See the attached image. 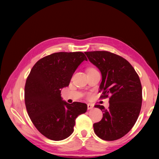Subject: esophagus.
<instances>
[{
	"mask_svg": "<svg viewBox=\"0 0 159 159\" xmlns=\"http://www.w3.org/2000/svg\"><path fill=\"white\" fill-rule=\"evenodd\" d=\"M93 108V105L91 104H87V109L88 110H91Z\"/></svg>",
	"mask_w": 159,
	"mask_h": 159,
	"instance_id": "34e87169",
	"label": "esophagus"
}]
</instances>
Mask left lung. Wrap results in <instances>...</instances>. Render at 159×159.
Segmentation results:
<instances>
[{
    "mask_svg": "<svg viewBox=\"0 0 159 159\" xmlns=\"http://www.w3.org/2000/svg\"><path fill=\"white\" fill-rule=\"evenodd\" d=\"M84 53L101 72V98L110 95L108 109L95 106L103 112V117L93 124L94 131L106 141L120 139L134 127L141 110L142 89L139 76L130 63L119 55L105 51Z\"/></svg>",
    "mask_w": 159,
    "mask_h": 159,
    "instance_id": "8db88e82",
    "label": "left lung"
}]
</instances>
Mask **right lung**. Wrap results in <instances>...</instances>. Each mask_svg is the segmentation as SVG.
Masks as SVG:
<instances>
[{
  "label": "right lung",
  "mask_w": 159,
  "mask_h": 159,
  "mask_svg": "<svg viewBox=\"0 0 159 159\" xmlns=\"http://www.w3.org/2000/svg\"><path fill=\"white\" fill-rule=\"evenodd\" d=\"M87 59L82 52H59L40 59L33 66L25 84V104L29 117L46 138L60 141L74 131L75 120L85 113L84 103L62 100L61 89L68 87L73 74Z\"/></svg>",
  "instance_id": "right-lung-1"
}]
</instances>
